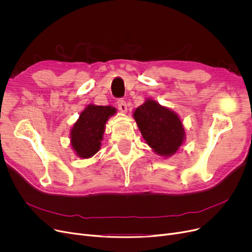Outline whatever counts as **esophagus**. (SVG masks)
I'll return each mask as SVG.
<instances>
[{
  "instance_id": "obj_1",
  "label": "esophagus",
  "mask_w": 252,
  "mask_h": 252,
  "mask_svg": "<svg viewBox=\"0 0 252 252\" xmlns=\"http://www.w3.org/2000/svg\"><path fill=\"white\" fill-rule=\"evenodd\" d=\"M117 106H118L119 110H121L122 112H126V103L125 99H123V98L118 99L117 100Z\"/></svg>"
}]
</instances>
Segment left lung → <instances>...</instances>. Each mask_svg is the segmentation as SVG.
<instances>
[{
	"mask_svg": "<svg viewBox=\"0 0 252 252\" xmlns=\"http://www.w3.org/2000/svg\"><path fill=\"white\" fill-rule=\"evenodd\" d=\"M134 117L143 138L157 154L173 155L184 142L185 131L179 116L153 100L138 107Z\"/></svg>",
	"mask_w": 252,
	"mask_h": 252,
	"instance_id": "8db88e82",
	"label": "left lung"
}]
</instances>
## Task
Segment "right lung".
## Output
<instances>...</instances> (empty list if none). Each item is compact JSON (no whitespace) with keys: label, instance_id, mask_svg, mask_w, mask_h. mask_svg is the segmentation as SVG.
Segmentation results:
<instances>
[{"label":"right lung","instance_id":"right-lung-1","mask_svg":"<svg viewBox=\"0 0 252 252\" xmlns=\"http://www.w3.org/2000/svg\"><path fill=\"white\" fill-rule=\"evenodd\" d=\"M116 109L111 106L89 105L71 129V145L76 154L89 158L96 154L103 140L105 124Z\"/></svg>","mask_w":252,"mask_h":252}]
</instances>
